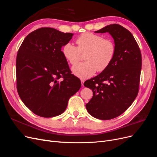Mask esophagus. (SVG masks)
Listing matches in <instances>:
<instances>
[{
  "label": "esophagus",
  "mask_w": 157,
  "mask_h": 157,
  "mask_svg": "<svg viewBox=\"0 0 157 157\" xmlns=\"http://www.w3.org/2000/svg\"><path fill=\"white\" fill-rule=\"evenodd\" d=\"M80 80H81V82H82V86H84V81H85V80H84V79H81Z\"/></svg>",
  "instance_id": "1"
}]
</instances>
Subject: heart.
Returning <instances> with one entry per match:
<instances>
[{
  "label": "heart",
  "instance_id": "heart-1",
  "mask_svg": "<svg viewBox=\"0 0 157 157\" xmlns=\"http://www.w3.org/2000/svg\"><path fill=\"white\" fill-rule=\"evenodd\" d=\"M78 47L71 42L66 43L61 52L64 58L71 65L77 64L80 58V52H86V61L77 64L72 68L73 73L78 77L87 78L98 72L105 71L114 59L116 46L109 39L92 33H84L77 39Z\"/></svg>",
  "mask_w": 157,
  "mask_h": 157
}]
</instances>
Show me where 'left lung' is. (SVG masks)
Masks as SVG:
<instances>
[{"mask_svg": "<svg viewBox=\"0 0 157 157\" xmlns=\"http://www.w3.org/2000/svg\"><path fill=\"white\" fill-rule=\"evenodd\" d=\"M107 32L115 42V56L105 71L84 83L93 92L87 111L101 120L117 117L132 105L138 94L141 69V52L132 33L118 24L95 31Z\"/></svg>", "mask_w": 157, "mask_h": 157, "instance_id": "8db88e82", "label": "left lung"}]
</instances>
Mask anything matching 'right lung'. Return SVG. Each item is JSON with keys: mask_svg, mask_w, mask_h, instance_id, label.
<instances>
[{"mask_svg": "<svg viewBox=\"0 0 157 157\" xmlns=\"http://www.w3.org/2000/svg\"><path fill=\"white\" fill-rule=\"evenodd\" d=\"M73 33L42 27L29 33L16 58L17 90L21 101L35 115L53 117L67 108L81 82L73 74L61 52Z\"/></svg>", "mask_w": 157, "mask_h": 157, "instance_id": "right-lung-1", "label": "right lung"}]
</instances>
